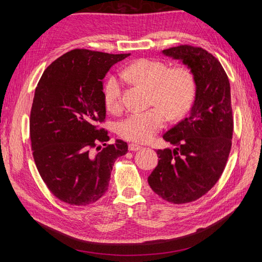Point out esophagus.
Returning <instances> with one entry per match:
<instances>
[{"label": "esophagus", "mask_w": 262, "mask_h": 262, "mask_svg": "<svg viewBox=\"0 0 262 262\" xmlns=\"http://www.w3.org/2000/svg\"><path fill=\"white\" fill-rule=\"evenodd\" d=\"M128 148H129V151H138V149L142 148V146L137 145V144L132 143V144H129V145H128Z\"/></svg>", "instance_id": "esophagus-1"}]
</instances>
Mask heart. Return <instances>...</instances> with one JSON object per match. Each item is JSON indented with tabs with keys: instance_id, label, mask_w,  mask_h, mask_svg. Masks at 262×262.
<instances>
[{
	"instance_id": "obj_1",
	"label": "heart",
	"mask_w": 262,
	"mask_h": 262,
	"mask_svg": "<svg viewBox=\"0 0 262 262\" xmlns=\"http://www.w3.org/2000/svg\"><path fill=\"white\" fill-rule=\"evenodd\" d=\"M122 76L151 89V104L154 107L142 113H133L118 125V134L127 141L146 143L163 128L168 115L179 118L190 108L196 92L192 72L183 68L169 69L161 60L143 58L133 62L122 71ZM122 81L110 75L103 86V98L111 111L121 107Z\"/></svg>"
}]
</instances>
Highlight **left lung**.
I'll list each match as a JSON object with an SVG mask.
<instances>
[{
	"instance_id": "obj_1",
	"label": "left lung",
	"mask_w": 262,
	"mask_h": 262,
	"mask_svg": "<svg viewBox=\"0 0 262 262\" xmlns=\"http://www.w3.org/2000/svg\"><path fill=\"white\" fill-rule=\"evenodd\" d=\"M162 54L192 72L196 92L189 116L163 135L176 147L159 149L147 181L166 202L186 204L208 192L224 171L233 135L231 86L223 66L203 48L182 45Z\"/></svg>"
}]
</instances>
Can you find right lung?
Returning <instances> with one entry per match:
<instances>
[{
  "mask_svg": "<svg viewBox=\"0 0 262 262\" xmlns=\"http://www.w3.org/2000/svg\"><path fill=\"white\" fill-rule=\"evenodd\" d=\"M130 54L73 49L43 72L30 113V140L39 174L55 197L70 205L97 202L108 190L115 160L127 143L109 141L103 79ZM97 152H96L95 151Z\"/></svg>",
  "mask_w": 262,
  "mask_h": 262,
  "instance_id": "right-lung-1",
  "label": "right lung"
}]
</instances>
